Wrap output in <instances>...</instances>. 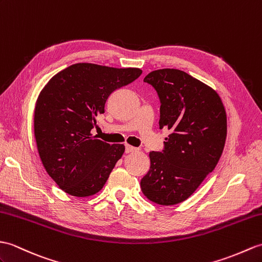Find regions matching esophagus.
<instances>
[{
    "label": "esophagus",
    "instance_id": "1",
    "mask_svg": "<svg viewBox=\"0 0 262 262\" xmlns=\"http://www.w3.org/2000/svg\"><path fill=\"white\" fill-rule=\"evenodd\" d=\"M137 148L136 147H133L130 145H126L125 146V151L126 153H134V151H136Z\"/></svg>",
    "mask_w": 262,
    "mask_h": 262
}]
</instances>
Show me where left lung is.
I'll return each mask as SVG.
<instances>
[{
    "mask_svg": "<svg viewBox=\"0 0 262 262\" xmlns=\"http://www.w3.org/2000/svg\"><path fill=\"white\" fill-rule=\"evenodd\" d=\"M161 101L160 129L169 135L162 151H150L141 180L144 195L161 205L190 198L220 160L227 138V115L215 91L178 69L151 71L144 78Z\"/></svg>",
    "mask_w": 262,
    "mask_h": 262,
    "instance_id": "left-lung-1",
    "label": "left lung"
}]
</instances>
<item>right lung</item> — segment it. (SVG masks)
Masks as SVG:
<instances>
[{
	"mask_svg": "<svg viewBox=\"0 0 262 262\" xmlns=\"http://www.w3.org/2000/svg\"><path fill=\"white\" fill-rule=\"evenodd\" d=\"M141 75L138 68L76 63L42 89L34 109L35 142L46 171L66 193L90 196L105 185L125 146L107 144L90 132L108 97Z\"/></svg>",
	"mask_w": 262,
	"mask_h": 262,
	"instance_id": "1",
	"label": "right lung"
}]
</instances>
